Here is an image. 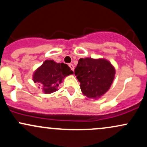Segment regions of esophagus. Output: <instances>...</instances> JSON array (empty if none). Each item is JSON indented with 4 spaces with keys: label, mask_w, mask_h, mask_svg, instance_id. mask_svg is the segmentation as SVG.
<instances>
[{
    "label": "esophagus",
    "mask_w": 147,
    "mask_h": 147,
    "mask_svg": "<svg viewBox=\"0 0 147 147\" xmlns=\"http://www.w3.org/2000/svg\"><path fill=\"white\" fill-rule=\"evenodd\" d=\"M68 65H69V67H70V68H71V70H72V71H73V70H74V65H73V64L70 63Z\"/></svg>",
    "instance_id": "obj_1"
}]
</instances>
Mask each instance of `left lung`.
<instances>
[{"label": "left lung", "mask_w": 147, "mask_h": 147, "mask_svg": "<svg viewBox=\"0 0 147 147\" xmlns=\"http://www.w3.org/2000/svg\"><path fill=\"white\" fill-rule=\"evenodd\" d=\"M115 68L105 59H79L75 75L80 82L81 90L89 98H98L110 88Z\"/></svg>", "instance_id": "8db88e82"}]
</instances>
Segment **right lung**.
<instances>
[{
	"mask_svg": "<svg viewBox=\"0 0 147 147\" xmlns=\"http://www.w3.org/2000/svg\"><path fill=\"white\" fill-rule=\"evenodd\" d=\"M70 74H73V72L67 64L46 60L35 71L33 80L43 86L45 93H52L57 90L62 79Z\"/></svg>",
	"mask_w": 147,
	"mask_h": 147,
	"instance_id": "add662e5",
	"label": "right lung"
}]
</instances>
